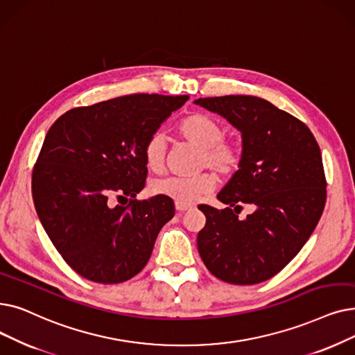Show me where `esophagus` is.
Here are the masks:
<instances>
[{"mask_svg": "<svg viewBox=\"0 0 355 355\" xmlns=\"http://www.w3.org/2000/svg\"><path fill=\"white\" fill-rule=\"evenodd\" d=\"M193 206H190V205H175V209H177V211H187V210H190Z\"/></svg>", "mask_w": 355, "mask_h": 355, "instance_id": "obj_1", "label": "esophagus"}]
</instances>
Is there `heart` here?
Returning a JSON list of instances; mask_svg holds the SVG:
<instances>
[{"label":"heart","instance_id":"1","mask_svg":"<svg viewBox=\"0 0 355 355\" xmlns=\"http://www.w3.org/2000/svg\"><path fill=\"white\" fill-rule=\"evenodd\" d=\"M178 133L189 144L200 149L197 166L210 168L222 177L235 175L243 162V152L235 142L225 141L222 123L206 114H191L184 119ZM165 137L161 133L149 136L144 146V161L150 173H161L165 164ZM216 187V177L202 173L194 177H164L150 182V193L173 200L175 205H191Z\"/></svg>","mask_w":355,"mask_h":355}]
</instances>
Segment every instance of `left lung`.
Returning a JSON list of instances; mask_svg holds the SVG:
<instances>
[{
    "instance_id": "8db88e82",
    "label": "left lung",
    "mask_w": 355,
    "mask_h": 355,
    "mask_svg": "<svg viewBox=\"0 0 355 355\" xmlns=\"http://www.w3.org/2000/svg\"><path fill=\"white\" fill-rule=\"evenodd\" d=\"M242 133L243 162L218 194L226 209L200 205L206 225L197 248L219 280L250 286L280 272L315 230L327 178L315 136L303 121L254 96L198 98ZM242 204L256 211L239 221Z\"/></svg>"
}]
</instances>
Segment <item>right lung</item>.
Instances as JSON below:
<instances>
[{"mask_svg":"<svg viewBox=\"0 0 355 355\" xmlns=\"http://www.w3.org/2000/svg\"><path fill=\"white\" fill-rule=\"evenodd\" d=\"M189 96L133 94L76 107L44 137L32 174L42 226L65 263L101 284L130 280L150 258L174 202L136 200L144 146Z\"/></svg>","mask_w":355,"mask_h":355,"instance_id":"1","label":"right lung"}]
</instances>
